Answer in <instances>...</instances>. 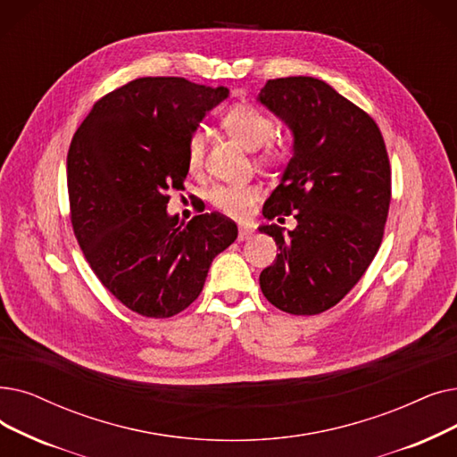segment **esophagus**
<instances>
[{
	"label": "esophagus",
	"instance_id": "34e87169",
	"mask_svg": "<svg viewBox=\"0 0 457 457\" xmlns=\"http://www.w3.org/2000/svg\"><path fill=\"white\" fill-rule=\"evenodd\" d=\"M253 235V229L248 226H239V241H246Z\"/></svg>",
	"mask_w": 457,
	"mask_h": 457
}]
</instances>
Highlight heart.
Instances as JSON below:
<instances>
[{
	"instance_id": "heart-1",
	"label": "heart",
	"mask_w": 457,
	"mask_h": 457,
	"mask_svg": "<svg viewBox=\"0 0 457 457\" xmlns=\"http://www.w3.org/2000/svg\"><path fill=\"white\" fill-rule=\"evenodd\" d=\"M222 127L226 132L235 137L237 142L245 145L250 151L262 147L260 161L262 162H274L282 156V144L274 140L276 123L274 119L260 110L253 104H235L222 115ZM205 151V134L202 130H195L188 137L187 145V162L190 170H195L204 161ZM260 197V188L250 183H237V185H216L209 200L211 204L229 216L243 218L246 216L253 204Z\"/></svg>"
}]
</instances>
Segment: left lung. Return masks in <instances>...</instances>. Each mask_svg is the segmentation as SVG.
Returning a JSON list of instances; mask_svg holds the SVG:
<instances>
[{
  "label": "left lung",
  "mask_w": 457,
  "mask_h": 457,
  "mask_svg": "<svg viewBox=\"0 0 457 457\" xmlns=\"http://www.w3.org/2000/svg\"><path fill=\"white\" fill-rule=\"evenodd\" d=\"M293 132V156L263 205L260 231L280 248L260 274L267 301L293 315L338 304L381 246L390 205V162L373 119L323 80H269L257 96Z\"/></svg>",
  "instance_id": "8db88e82"
}]
</instances>
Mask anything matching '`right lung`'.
Returning a JSON list of instances; mask_svg holds the SVG:
<instances>
[{"label": "right lung", "instance_id": "obj_1", "mask_svg": "<svg viewBox=\"0 0 457 457\" xmlns=\"http://www.w3.org/2000/svg\"><path fill=\"white\" fill-rule=\"evenodd\" d=\"M228 87L137 78L96 101L67 154L71 222L87 263L129 310L164 320L200 296L214 257L237 239L220 212L170 216L185 190L188 137Z\"/></svg>", "mask_w": 457, "mask_h": 457}]
</instances>
